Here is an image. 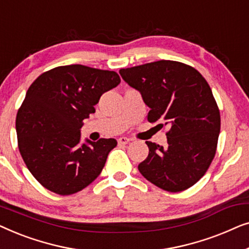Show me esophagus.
<instances>
[{
  "mask_svg": "<svg viewBox=\"0 0 249 249\" xmlns=\"http://www.w3.org/2000/svg\"><path fill=\"white\" fill-rule=\"evenodd\" d=\"M129 142H130V139L127 138V137H120L118 139L119 145H125V144H128Z\"/></svg>",
  "mask_w": 249,
  "mask_h": 249,
  "instance_id": "obj_1",
  "label": "esophagus"
}]
</instances>
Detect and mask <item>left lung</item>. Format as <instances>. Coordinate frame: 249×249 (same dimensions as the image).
I'll use <instances>...</instances> for the list:
<instances>
[{
    "label": "left lung",
    "instance_id": "obj_1",
    "mask_svg": "<svg viewBox=\"0 0 249 249\" xmlns=\"http://www.w3.org/2000/svg\"><path fill=\"white\" fill-rule=\"evenodd\" d=\"M119 72L142 94L147 120L169 127L164 147L146 142L149 153L139 172L166 192L188 189L205 175L216 152L221 119L210 85L195 68L170 60Z\"/></svg>",
    "mask_w": 249,
    "mask_h": 249
}]
</instances>
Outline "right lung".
Listing matches in <instances>:
<instances>
[{
  "label": "right lung",
  "instance_id": "add662e5",
  "mask_svg": "<svg viewBox=\"0 0 249 249\" xmlns=\"http://www.w3.org/2000/svg\"><path fill=\"white\" fill-rule=\"evenodd\" d=\"M120 81L114 71L70 64L46 71L30 85L16 119L18 147L46 189L71 195L100 176L117 141L81 142L80 129L102 95Z\"/></svg>",
  "mask_w": 249,
  "mask_h": 249
}]
</instances>
